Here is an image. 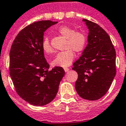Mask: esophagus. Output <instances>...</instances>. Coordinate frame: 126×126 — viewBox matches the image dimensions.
Returning a JSON list of instances; mask_svg holds the SVG:
<instances>
[{"label": "esophagus", "instance_id": "1", "mask_svg": "<svg viewBox=\"0 0 126 126\" xmlns=\"http://www.w3.org/2000/svg\"><path fill=\"white\" fill-rule=\"evenodd\" d=\"M64 71H65V72H67L69 71V69L68 67H65L64 68Z\"/></svg>", "mask_w": 126, "mask_h": 126}]
</instances>
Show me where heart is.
<instances>
[{
  "mask_svg": "<svg viewBox=\"0 0 126 126\" xmlns=\"http://www.w3.org/2000/svg\"><path fill=\"white\" fill-rule=\"evenodd\" d=\"M60 35L67 39L64 49L66 50L58 53L52 62L54 66L65 67L71 65L74 58L73 51L77 54L81 53L86 49L87 44V37L84 32L76 31L67 25H62L57 30ZM42 48L44 52L50 54L53 52L52 47L47 37L42 40Z\"/></svg>",
  "mask_w": 126,
  "mask_h": 126,
  "instance_id": "heart-1",
  "label": "heart"
}]
</instances>
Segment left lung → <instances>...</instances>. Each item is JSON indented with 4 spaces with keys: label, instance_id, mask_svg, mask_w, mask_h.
<instances>
[{
    "label": "left lung",
    "instance_id": "8db88e82",
    "mask_svg": "<svg viewBox=\"0 0 126 126\" xmlns=\"http://www.w3.org/2000/svg\"><path fill=\"white\" fill-rule=\"evenodd\" d=\"M83 21L89 30L88 44L73 64L78 74L75 87L82 98L96 101L107 93L116 76V50L102 27L85 18Z\"/></svg>",
    "mask_w": 126,
    "mask_h": 126
}]
</instances>
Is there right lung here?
<instances>
[{
    "label": "right lung",
    "mask_w": 126,
    "mask_h": 126,
    "mask_svg": "<svg viewBox=\"0 0 126 126\" xmlns=\"http://www.w3.org/2000/svg\"><path fill=\"white\" fill-rule=\"evenodd\" d=\"M57 23L41 20L27 25L17 34L10 48L9 71L15 89L34 106L53 101L65 74L61 67L50 69L42 48L44 32Z\"/></svg>",
    "instance_id": "add662e5"
}]
</instances>
